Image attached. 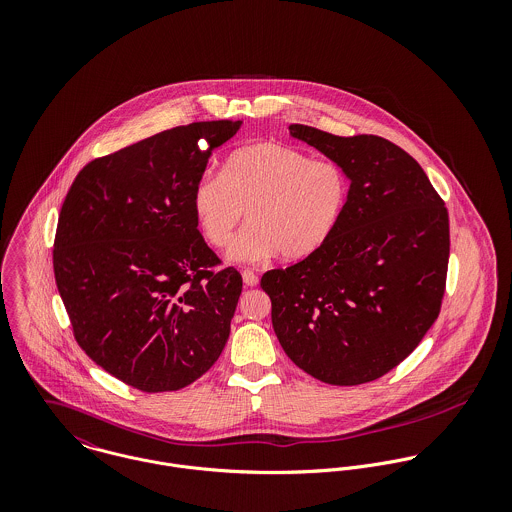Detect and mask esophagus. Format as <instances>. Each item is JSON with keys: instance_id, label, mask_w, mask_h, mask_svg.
<instances>
[{"instance_id": "esophagus-1", "label": "esophagus", "mask_w": 512, "mask_h": 512, "mask_svg": "<svg viewBox=\"0 0 512 512\" xmlns=\"http://www.w3.org/2000/svg\"><path fill=\"white\" fill-rule=\"evenodd\" d=\"M242 282L246 288H254L258 286V276L252 270H242Z\"/></svg>"}]
</instances>
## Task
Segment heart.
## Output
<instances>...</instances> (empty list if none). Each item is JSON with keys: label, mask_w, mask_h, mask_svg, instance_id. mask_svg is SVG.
I'll return each instance as SVG.
<instances>
[{"label": "heart", "mask_w": 512, "mask_h": 512, "mask_svg": "<svg viewBox=\"0 0 512 512\" xmlns=\"http://www.w3.org/2000/svg\"><path fill=\"white\" fill-rule=\"evenodd\" d=\"M349 197L351 181L339 163L258 142L232 151L222 173H203L191 207L201 234L215 248L230 242L246 211L250 224L228 250L232 262H262L276 254L301 260L333 238Z\"/></svg>", "instance_id": "b5f03b06"}]
</instances>
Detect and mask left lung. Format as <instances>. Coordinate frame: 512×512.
Returning a JSON list of instances; mask_svg holds the SVG:
<instances>
[{
    "label": "left lung",
    "mask_w": 512,
    "mask_h": 512,
    "mask_svg": "<svg viewBox=\"0 0 512 512\" xmlns=\"http://www.w3.org/2000/svg\"><path fill=\"white\" fill-rule=\"evenodd\" d=\"M290 136L339 163L351 197L333 238L262 276L276 337L313 378L355 386L400 365L438 319L449 219L420 163L378 136L292 124Z\"/></svg>",
    "instance_id": "left-lung-1"
}]
</instances>
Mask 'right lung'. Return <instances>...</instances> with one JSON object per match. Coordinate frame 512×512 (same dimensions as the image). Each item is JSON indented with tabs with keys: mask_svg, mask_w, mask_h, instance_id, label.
Returning a JSON list of instances; mask_svg holds the SVG:
<instances>
[{
	"mask_svg": "<svg viewBox=\"0 0 512 512\" xmlns=\"http://www.w3.org/2000/svg\"><path fill=\"white\" fill-rule=\"evenodd\" d=\"M242 122H193L84 165L63 203L53 266L80 349L144 392L203 376L230 335L242 276L213 270L191 197Z\"/></svg>",
	"mask_w": 512,
	"mask_h": 512,
	"instance_id": "1",
	"label": "right lung"
}]
</instances>
